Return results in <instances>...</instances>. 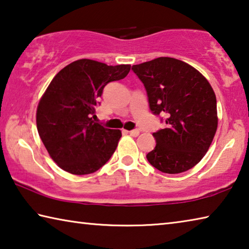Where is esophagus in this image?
<instances>
[{
    "instance_id": "obj_1",
    "label": "esophagus",
    "mask_w": 249,
    "mask_h": 249,
    "mask_svg": "<svg viewBox=\"0 0 249 249\" xmlns=\"http://www.w3.org/2000/svg\"><path fill=\"white\" fill-rule=\"evenodd\" d=\"M126 133H128L129 135H132V136L136 137V136H138V134H140V130H138V129H133V130H127V132H126Z\"/></svg>"
}]
</instances>
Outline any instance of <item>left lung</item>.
I'll return each instance as SVG.
<instances>
[{
  "label": "left lung",
  "instance_id": "left-lung-1",
  "mask_svg": "<svg viewBox=\"0 0 249 249\" xmlns=\"http://www.w3.org/2000/svg\"><path fill=\"white\" fill-rule=\"evenodd\" d=\"M132 70L144 84L151 113L166 117V128L153 134L156 147L147 160L165 174L191 169L204 157L217 128L212 87L196 69L175 58L159 57Z\"/></svg>",
  "mask_w": 249,
  "mask_h": 249
}]
</instances>
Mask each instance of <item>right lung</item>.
I'll return each mask as SVG.
<instances>
[{
  "label": "right lung",
  "instance_id": "add662e5",
  "mask_svg": "<svg viewBox=\"0 0 249 249\" xmlns=\"http://www.w3.org/2000/svg\"><path fill=\"white\" fill-rule=\"evenodd\" d=\"M129 70V65L80 59L54 75L38 103L36 123L41 142L61 169L89 175L114 154L121 130L95 123V107L104 87L124 79Z\"/></svg>",
  "mask_w": 249,
  "mask_h": 249
}]
</instances>
